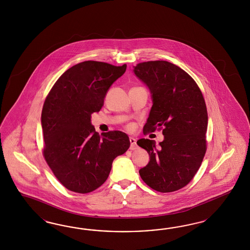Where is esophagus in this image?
<instances>
[{"instance_id":"1","label":"esophagus","mask_w":250,"mask_h":250,"mask_svg":"<svg viewBox=\"0 0 250 250\" xmlns=\"http://www.w3.org/2000/svg\"><path fill=\"white\" fill-rule=\"evenodd\" d=\"M129 141H130V149L135 150L136 149V140L134 137H129Z\"/></svg>"}]
</instances>
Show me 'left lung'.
I'll list each match as a JSON object with an SVG mask.
<instances>
[{"label":"left lung","instance_id":"left-lung-1","mask_svg":"<svg viewBox=\"0 0 250 250\" xmlns=\"http://www.w3.org/2000/svg\"><path fill=\"white\" fill-rule=\"evenodd\" d=\"M134 72L151 91L153 105L145 135L162 130L159 143L141 138L136 143L149 155L139 174L159 192L182 189L196 174L207 149L208 115L205 98L195 81L174 64L164 61L138 63Z\"/></svg>","mask_w":250,"mask_h":250}]
</instances>
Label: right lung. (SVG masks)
I'll return each mask as SVG.
<instances>
[{
	"label": "right lung",
	"instance_id": "1",
	"mask_svg": "<svg viewBox=\"0 0 250 250\" xmlns=\"http://www.w3.org/2000/svg\"><path fill=\"white\" fill-rule=\"evenodd\" d=\"M125 69L126 64L81 62L66 70L45 97L43 156L58 181L71 191L98 189L114 159L130 146L126 134L109 131L100 136L91 124V114L101 110L106 92Z\"/></svg>",
	"mask_w": 250,
	"mask_h": 250
}]
</instances>
